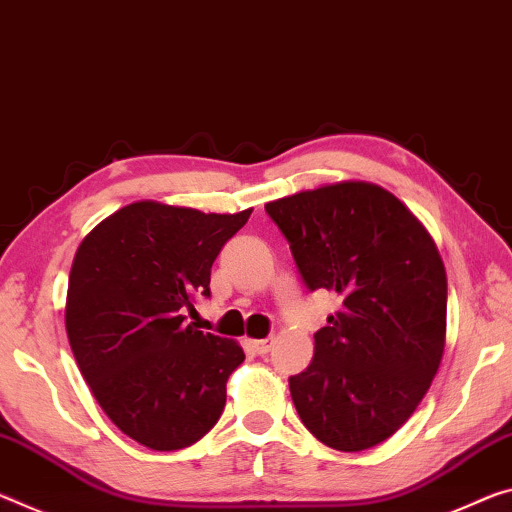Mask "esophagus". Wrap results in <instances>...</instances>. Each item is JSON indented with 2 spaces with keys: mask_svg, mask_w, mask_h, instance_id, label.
<instances>
[{
  "mask_svg": "<svg viewBox=\"0 0 512 512\" xmlns=\"http://www.w3.org/2000/svg\"><path fill=\"white\" fill-rule=\"evenodd\" d=\"M250 351H253L255 355H266L271 351L273 346V337H266V339H253V342H248Z\"/></svg>",
  "mask_w": 512,
  "mask_h": 512,
  "instance_id": "1",
  "label": "esophagus"
}]
</instances>
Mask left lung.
Returning <instances> with one entry per match:
<instances>
[{
	"instance_id": "left-lung-1",
	"label": "left lung",
	"mask_w": 512,
	"mask_h": 512,
	"mask_svg": "<svg viewBox=\"0 0 512 512\" xmlns=\"http://www.w3.org/2000/svg\"><path fill=\"white\" fill-rule=\"evenodd\" d=\"M303 285L339 310L314 332L310 367L289 378L298 417L337 451H364L417 410L444 353L446 273L399 198L339 182L264 205Z\"/></svg>"
}]
</instances>
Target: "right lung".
<instances>
[{
    "mask_svg": "<svg viewBox=\"0 0 512 512\" xmlns=\"http://www.w3.org/2000/svg\"><path fill=\"white\" fill-rule=\"evenodd\" d=\"M250 212L134 202L77 250L66 303L70 348L107 417L148 449L196 444L225 408V383L246 355L184 314L212 296L214 259Z\"/></svg>",
    "mask_w": 512,
    "mask_h": 512,
    "instance_id": "right-lung-1",
    "label": "right lung"
}]
</instances>
